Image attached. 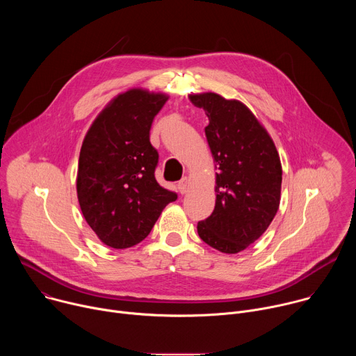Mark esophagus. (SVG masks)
Wrapping results in <instances>:
<instances>
[{
  "instance_id": "esophagus-1",
  "label": "esophagus",
  "mask_w": 356,
  "mask_h": 356,
  "mask_svg": "<svg viewBox=\"0 0 356 356\" xmlns=\"http://www.w3.org/2000/svg\"><path fill=\"white\" fill-rule=\"evenodd\" d=\"M188 186H190V179L187 177V176H184V177H181V180L177 183V187H179V191L181 193V194H184V193H187V190H188Z\"/></svg>"
}]
</instances>
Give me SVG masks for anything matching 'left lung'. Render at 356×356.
Instances as JSON below:
<instances>
[{
    "instance_id": "8db88e82",
    "label": "left lung",
    "mask_w": 356,
    "mask_h": 356,
    "mask_svg": "<svg viewBox=\"0 0 356 356\" xmlns=\"http://www.w3.org/2000/svg\"><path fill=\"white\" fill-rule=\"evenodd\" d=\"M206 111V136L216 163V207L197 224L200 238L222 253H238L273 221L282 191V163L275 142L239 99L217 92L188 94Z\"/></svg>"
}]
</instances>
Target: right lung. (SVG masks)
Listing matches in <instances>:
<instances>
[{
    "label": "right lung",
    "mask_w": 356,
    "mask_h": 356,
    "mask_svg": "<svg viewBox=\"0 0 356 356\" xmlns=\"http://www.w3.org/2000/svg\"><path fill=\"white\" fill-rule=\"evenodd\" d=\"M169 95L134 87L115 95L90 125L80 149L77 198L86 222L114 249L143 241L177 194L155 179L149 131Z\"/></svg>",
    "instance_id": "right-lung-1"
}]
</instances>
